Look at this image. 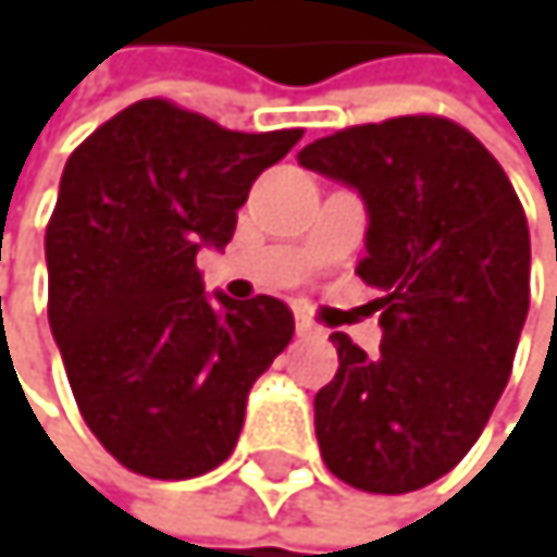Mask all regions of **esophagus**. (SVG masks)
<instances>
[{
	"label": "esophagus",
	"instance_id": "34e87169",
	"mask_svg": "<svg viewBox=\"0 0 557 557\" xmlns=\"http://www.w3.org/2000/svg\"><path fill=\"white\" fill-rule=\"evenodd\" d=\"M297 334L300 337H324V331H320L310 317H304V313H297Z\"/></svg>",
	"mask_w": 557,
	"mask_h": 557
}]
</instances>
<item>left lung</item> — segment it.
Instances as JSON below:
<instances>
[{
  "instance_id": "1",
  "label": "left lung",
  "mask_w": 557,
  "mask_h": 557,
  "mask_svg": "<svg viewBox=\"0 0 557 557\" xmlns=\"http://www.w3.org/2000/svg\"><path fill=\"white\" fill-rule=\"evenodd\" d=\"M300 166L368 207L363 284L381 350L331 334L341 368L313 397L324 465L374 495L418 491L481 437L528 317L531 240L498 160L444 116H397L313 139Z\"/></svg>"
}]
</instances>
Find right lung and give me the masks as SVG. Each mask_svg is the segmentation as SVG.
<instances>
[{
  "label": "right lung",
  "instance_id": "right-lung-1",
  "mask_svg": "<svg viewBox=\"0 0 557 557\" xmlns=\"http://www.w3.org/2000/svg\"><path fill=\"white\" fill-rule=\"evenodd\" d=\"M300 136L139 99L66 160L46 226L49 327L83 421L123 468L183 481L237 447L294 313L263 294L210 297L197 253L230 244L253 180Z\"/></svg>",
  "mask_w": 557,
  "mask_h": 557
}]
</instances>
